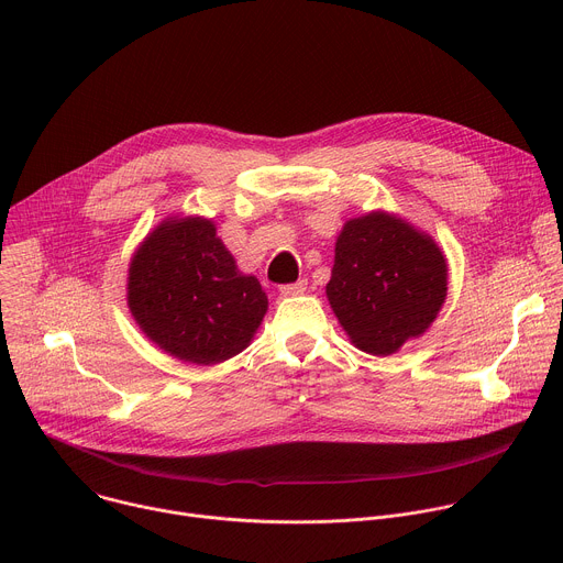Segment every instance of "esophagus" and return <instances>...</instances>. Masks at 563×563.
<instances>
[{"instance_id":"1","label":"esophagus","mask_w":563,"mask_h":563,"mask_svg":"<svg viewBox=\"0 0 563 563\" xmlns=\"http://www.w3.org/2000/svg\"><path fill=\"white\" fill-rule=\"evenodd\" d=\"M307 289V280H296L289 285H280V296H298Z\"/></svg>"}]
</instances>
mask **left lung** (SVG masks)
Here are the masks:
<instances>
[{"instance_id":"8db88e82","label":"left lung","mask_w":563,"mask_h":563,"mask_svg":"<svg viewBox=\"0 0 563 563\" xmlns=\"http://www.w3.org/2000/svg\"><path fill=\"white\" fill-rule=\"evenodd\" d=\"M445 296L448 263L432 235L385 211L345 222L328 300L358 350L389 356L419 339Z\"/></svg>"}]
</instances>
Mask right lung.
<instances>
[{
  "instance_id": "add662e5",
  "label": "right lung",
  "mask_w": 563,
  "mask_h": 563,
  "mask_svg": "<svg viewBox=\"0 0 563 563\" xmlns=\"http://www.w3.org/2000/svg\"><path fill=\"white\" fill-rule=\"evenodd\" d=\"M129 309L167 354L216 365L243 352L267 313L256 276L240 274L207 218H167L129 265Z\"/></svg>"
}]
</instances>
